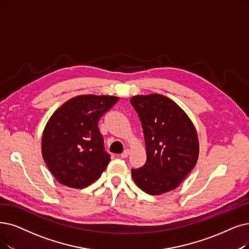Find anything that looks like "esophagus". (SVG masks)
<instances>
[{"mask_svg": "<svg viewBox=\"0 0 249 249\" xmlns=\"http://www.w3.org/2000/svg\"><path fill=\"white\" fill-rule=\"evenodd\" d=\"M130 153H131V150H130V149H125V150L122 153V157L123 158H126L128 155H130Z\"/></svg>", "mask_w": 249, "mask_h": 249, "instance_id": "34e87169", "label": "esophagus"}]
</instances>
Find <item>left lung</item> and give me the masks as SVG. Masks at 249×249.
<instances>
[{
	"mask_svg": "<svg viewBox=\"0 0 249 249\" xmlns=\"http://www.w3.org/2000/svg\"><path fill=\"white\" fill-rule=\"evenodd\" d=\"M143 127L147 160L132 170L134 182L150 195L178 188L195 166L199 155L197 131L188 114L160 94L131 98Z\"/></svg>",
	"mask_w": 249,
	"mask_h": 249,
	"instance_id": "obj_1",
	"label": "left lung"
}]
</instances>
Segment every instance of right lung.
<instances>
[{"label": "right lung", "mask_w": 249, "mask_h": 249, "mask_svg": "<svg viewBox=\"0 0 249 249\" xmlns=\"http://www.w3.org/2000/svg\"><path fill=\"white\" fill-rule=\"evenodd\" d=\"M118 99L79 95L69 99L49 118L42 137V155L59 183L83 189L105 171L110 156L104 150L98 122Z\"/></svg>", "instance_id": "1"}]
</instances>
